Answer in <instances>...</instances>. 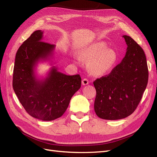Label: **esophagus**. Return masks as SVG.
Masks as SVG:
<instances>
[{"instance_id":"obj_1","label":"esophagus","mask_w":157,"mask_h":157,"mask_svg":"<svg viewBox=\"0 0 157 157\" xmlns=\"http://www.w3.org/2000/svg\"><path fill=\"white\" fill-rule=\"evenodd\" d=\"M82 85H87L89 84V80L87 78H84L82 80Z\"/></svg>"}]
</instances>
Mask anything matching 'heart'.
Returning a JSON list of instances; mask_svg holds the SVG:
<instances>
[{
	"instance_id": "1",
	"label": "heart",
	"mask_w": 157,
	"mask_h": 157,
	"mask_svg": "<svg viewBox=\"0 0 157 157\" xmlns=\"http://www.w3.org/2000/svg\"><path fill=\"white\" fill-rule=\"evenodd\" d=\"M83 60L88 61V68L92 74L103 75L110 71L116 63L117 56L113 48H107L106 42H95L85 48L81 52Z\"/></svg>"
}]
</instances>
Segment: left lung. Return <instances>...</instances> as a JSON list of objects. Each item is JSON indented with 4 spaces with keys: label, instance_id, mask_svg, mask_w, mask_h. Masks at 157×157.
Returning <instances> with one entry per match:
<instances>
[{
    "label": "left lung",
    "instance_id": "8db88e82",
    "mask_svg": "<svg viewBox=\"0 0 157 157\" xmlns=\"http://www.w3.org/2000/svg\"><path fill=\"white\" fill-rule=\"evenodd\" d=\"M124 58L108 75L94 82L96 90L94 111L98 117L118 120L136 110L148 82V67L144 51L129 36Z\"/></svg>",
    "mask_w": 157,
    "mask_h": 157
}]
</instances>
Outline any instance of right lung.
Returning <instances> with one entry per match:
<instances>
[{"instance_id":"obj_1","label":"right lung","mask_w":157,"mask_h":157,"mask_svg":"<svg viewBox=\"0 0 157 157\" xmlns=\"http://www.w3.org/2000/svg\"><path fill=\"white\" fill-rule=\"evenodd\" d=\"M43 31L33 32L19 48L13 72V89L27 113L44 121L62 116L81 86L79 75H66L52 66L43 78L37 77L40 61L53 58L56 45L42 41ZM52 65V64H51Z\"/></svg>"}]
</instances>
